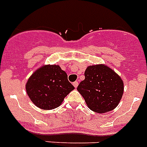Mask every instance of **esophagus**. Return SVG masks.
I'll return each mask as SVG.
<instances>
[{
    "label": "esophagus",
    "instance_id": "obj_1",
    "mask_svg": "<svg viewBox=\"0 0 147 147\" xmlns=\"http://www.w3.org/2000/svg\"><path fill=\"white\" fill-rule=\"evenodd\" d=\"M73 85L74 86V88H78V81H75V82L73 83Z\"/></svg>",
    "mask_w": 147,
    "mask_h": 147
}]
</instances>
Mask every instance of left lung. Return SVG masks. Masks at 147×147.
<instances>
[{
    "label": "left lung",
    "mask_w": 147,
    "mask_h": 147,
    "mask_svg": "<svg viewBox=\"0 0 147 147\" xmlns=\"http://www.w3.org/2000/svg\"><path fill=\"white\" fill-rule=\"evenodd\" d=\"M84 76L85 79L79 84L78 90L90 110L105 113L118 106L124 84L113 69L104 64L89 66Z\"/></svg>",
    "instance_id": "left-lung-1"
}]
</instances>
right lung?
Here are the masks:
<instances>
[{"label":"right lung","mask_w":147,"mask_h":147,"mask_svg":"<svg viewBox=\"0 0 147 147\" xmlns=\"http://www.w3.org/2000/svg\"><path fill=\"white\" fill-rule=\"evenodd\" d=\"M26 92L36 106L44 110L59 107L74 87L68 81L67 73L58 65H45L28 78Z\"/></svg>","instance_id":"obj_1"}]
</instances>
